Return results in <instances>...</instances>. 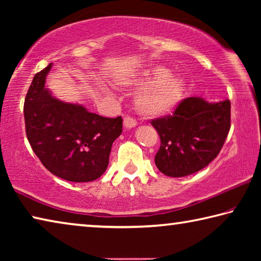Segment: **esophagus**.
I'll return each mask as SVG.
<instances>
[{
  "label": "esophagus",
  "mask_w": 261,
  "mask_h": 261,
  "mask_svg": "<svg viewBox=\"0 0 261 261\" xmlns=\"http://www.w3.org/2000/svg\"><path fill=\"white\" fill-rule=\"evenodd\" d=\"M123 123H124V126L126 127V129H131V127H135L137 125V122L135 118H132L130 116H126Z\"/></svg>",
  "instance_id": "1"
}]
</instances>
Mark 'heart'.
I'll return each instance as SVG.
<instances>
[{
	"instance_id": "heart-1",
	"label": "heart",
	"mask_w": 261,
	"mask_h": 261,
	"mask_svg": "<svg viewBox=\"0 0 261 261\" xmlns=\"http://www.w3.org/2000/svg\"><path fill=\"white\" fill-rule=\"evenodd\" d=\"M129 85L143 87L136 95V108L145 117H162L174 112L183 96L180 79L168 69L156 67L129 82Z\"/></svg>"
}]
</instances>
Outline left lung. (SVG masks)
<instances>
[{
    "mask_svg": "<svg viewBox=\"0 0 261 261\" xmlns=\"http://www.w3.org/2000/svg\"><path fill=\"white\" fill-rule=\"evenodd\" d=\"M161 145L155 165L162 174L183 177L214 160L230 130V101L208 102L191 96L180 101L173 115L152 120Z\"/></svg>",
    "mask_w": 261,
    "mask_h": 261,
    "instance_id": "obj_1",
    "label": "left lung"
}]
</instances>
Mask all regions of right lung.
Returning <instances> with one entry per match:
<instances>
[{
  "instance_id": "add662e5",
  "label": "right lung",
  "mask_w": 261,
  "mask_h": 261,
  "mask_svg": "<svg viewBox=\"0 0 261 261\" xmlns=\"http://www.w3.org/2000/svg\"><path fill=\"white\" fill-rule=\"evenodd\" d=\"M51 63L35 74L24 102L25 129L35 155L51 174L70 182H91L107 169L122 117L90 113L63 102L45 87Z\"/></svg>"
}]
</instances>
